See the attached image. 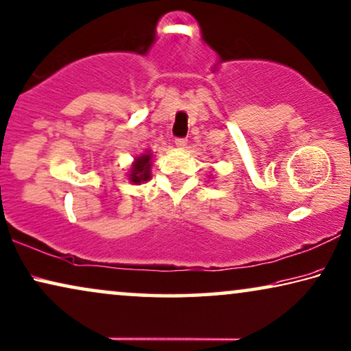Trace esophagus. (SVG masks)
<instances>
[{
	"label": "esophagus",
	"mask_w": 351,
	"mask_h": 351,
	"mask_svg": "<svg viewBox=\"0 0 351 351\" xmlns=\"http://www.w3.org/2000/svg\"><path fill=\"white\" fill-rule=\"evenodd\" d=\"M174 142H176V147H179V149H184V147L186 145L185 138H177Z\"/></svg>",
	"instance_id": "obj_1"
}]
</instances>
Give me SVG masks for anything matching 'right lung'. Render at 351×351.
Listing matches in <instances>:
<instances>
[{
  "label": "right lung",
  "mask_w": 351,
  "mask_h": 351,
  "mask_svg": "<svg viewBox=\"0 0 351 351\" xmlns=\"http://www.w3.org/2000/svg\"><path fill=\"white\" fill-rule=\"evenodd\" d=\"M150 167H152L150 152H145V154H142L141 156H136L134 163H133V166H131V171H130V180L133 182V184H138V185L142 184V182L150 180V177H152Z\"/></svg>",
  "instance_id": "obj_1"
}]
</instances>
